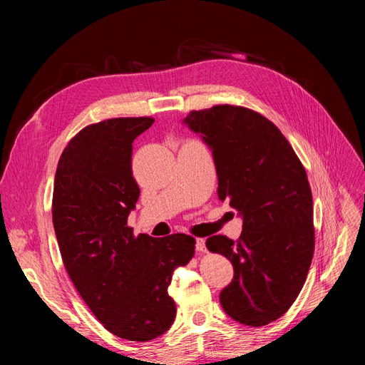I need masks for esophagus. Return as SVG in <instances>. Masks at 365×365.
<instances>
[{
	"mask_svg": "<svg viewBox=\"0 0 365 365\" xmlns=\"http://www.w3.org/2000/svg\"><path fill=\"white\" fill-rule=\"evenodd\" d=\"M196 251L197 252H205V240L204 239H196Z\"/></svg>",
	"mask_w": 365,
	"mask_h": 365,
	"instance_id": "34e87169",
	"label": "esophagus"
}]
</instances>
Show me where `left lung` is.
Masks as SVG:
<instances>
[{"mask_svg": "<svg viewBox=\"0 0 365 365\" xmlns=\"http://www.w3.org/2000/svg\"><path fill=\"white\" fill-rule=\"evenodd\" d=\"M213 150L220 201L244 219L235 242L208 237L235 277L219 295L237 323L260 327L295 302L315 250L312 192L300 158L272 121L252 109L216 105L184 118Z\"/></svg>", "mask_w": 365, "mask_h": 365, "instance_id": "left-lung-1", "label": "left lung"}]
</instances>
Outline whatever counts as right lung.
Returning a JSON list of instances; mask_svg holds the SVG:
<instances>
[{
  "label": "right lung",
  "mask_w": 365,
  "mask_h": 365,
  "mask_svg": "<svg viewBox=\"0 0 365 365\" xmlns=\"http://www.w3.org/2000/svg\"><path fill=\"white\" fill-rule=\"evenodd\" d=\"M153 121L108 118L77 132L59 158L51 205L62 262L77 292L106 330L141 342L170 329L172 272L192 260L196 244L182 233L135 236L128 225L140 196L132 143Z\"/></svg>",
  "instance_id": "obj_1"
}]
</instances>
